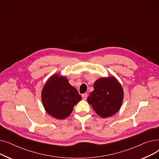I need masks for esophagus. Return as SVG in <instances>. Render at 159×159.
Instances as JSON below:
<instances>
[{
  "label": "esophagus",
  "mask_w": 159,
  "mask_h": 159,
  "mask_svg": "<svg viewBox=\"0 0 159 159\" xmlns=\"http://www.w3.org/2000/svg\"><path fill=\"white\" fill-rule=\"evenodd\" d=\"M82 98L84 100H86L87 97H88V93H84L82 95Z\"/></svg>",
  "instance_id": "obj_1"
}]
</instances>
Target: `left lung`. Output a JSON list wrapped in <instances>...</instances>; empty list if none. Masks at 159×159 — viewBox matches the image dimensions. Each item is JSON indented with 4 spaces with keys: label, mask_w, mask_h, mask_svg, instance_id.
<instances>
[{
    "label": "left lung",
    "mask_w": 159,
    "mask_h": 159,
    "mask_svg": "<svg viewBox=\"0 0 159 159\" xmlns=\"http://www.w3.org/2000/svg\"><path fill=\"white\" fill-rule=\"evenodd\" d=\"M93 88L94 90L87 100L97 115L102 118H106L115 115L120 110L124 91L121 84L115 77L98 79L95 82Z\"/></svg>",
    "instance_id": "left-lung-1"
}]
</instances>
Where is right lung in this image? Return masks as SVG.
Wrapping results in <instances>:
<instances>
[{
    "label": "right lung",
    "mask_w": 159,
    "mask_h": 159,
    "mask_svg": "<svg viewBox=\"0 0 159 159\" xmlns=\"http://www.w3.org/2000/svg\"><path fill=\"white\" fill-rule=\"evenodd\" d=\"M42 102L46 112L57 119H64L82 99L77 90L71 86L66 77L54 74L42 91Z\"/></svg>",
    "instance_id": "1"
}]
</instances>
